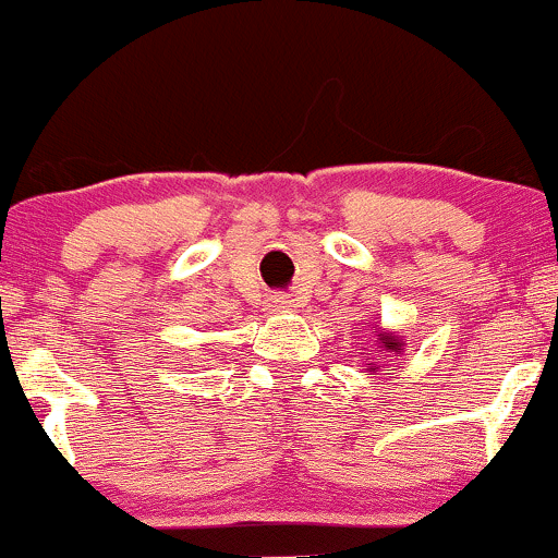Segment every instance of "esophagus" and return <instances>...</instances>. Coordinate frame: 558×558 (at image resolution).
Returning a JSON list of instances; mask_svg holds the SVG:
<instances>
[{"mask_svg":"<svg viewBox=\"0 0 558 558\" xmlns=\"http://www.w3.org/2000/svg\"><path fill=\"white\" fill-rule=\"evenodd\" d=\"M293 306V301H291V296H286V293H275L272 296V310L275 312H288Z\"/></svg>","mask_w":558,"mask_h":558,"instance_id":"1","label":"esophagus"}]
</instances>
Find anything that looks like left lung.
<instances>
[{"label": "left lung", "instance_id": "left-lung-1", "mask_svg": "<svg viewBox=\"0 0 558 558\" xmlns=\"http://www.w3.org/2000/svg\"><path fill=\"white\" fill-rule=\"evenodd\" d=\"M375 332H377V351H380L383 356H399V354H403V349H407V338L396 336L393 330H386V328H380V330H375ZM367 373L369 375H377V373H380V364L369 362L367 364Z\"/></svg>", "mask_w": 558, "mask_h": 558}]
</instances>
